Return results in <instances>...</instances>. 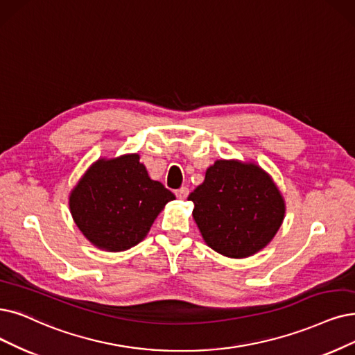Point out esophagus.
<instances>
[{"instance_id":"obj_1","label":"esophagus","mask_w":355,"mask_h":355,"mask_svg":"<svg viewBox=\"0 0 355 355\" xmlns=\"http://www.w3.org/2000/svg\"><path fill=\"white\" fill-rule=\"evenodd\" d=\"M188 195H189V189L185 187H182L180 189L176 191V196L179 198V200H187Z\"/></svg>"}]
</instances>
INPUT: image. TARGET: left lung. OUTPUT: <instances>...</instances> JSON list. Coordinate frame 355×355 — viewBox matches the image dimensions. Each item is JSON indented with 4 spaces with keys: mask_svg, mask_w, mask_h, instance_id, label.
Instances as JSON below:
<instances>
[{
    "mask_svg": "<svg viewBox=\"0 0 355 355\" xmlns=\"http://www.w3.org/2000/svg\"><path fill=\"white\" fill-rule=\"evenodd\" d=\"M188 200L205 243L227 258L262 250L277 234L286 202L272 178L254 163L217 160Z\"/></svg>",
    "mask_w": 355,
    "mask_h": 355,
    "instance_id": "8db88e82",
    "label": "left lung"
}]
</instances>
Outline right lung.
Here are the masks:
<instances>
[{
  "label": "right lung",
  "instance_id": "add662e5",
  "mask_svg": "<svg viewBox=\"0 0 355 355\" xmlns=\"http://www.w3.org/2000/svg\"><path fill=\"white\" fill-rule=\"evenodd\" d=\"M175 195L150 179L138 154L98 159L69 193V209L96 248L122 252L138 245Z\"/></svg>",
  "mask_w": 355,
  "mask_h": 355
}]
</instances>
